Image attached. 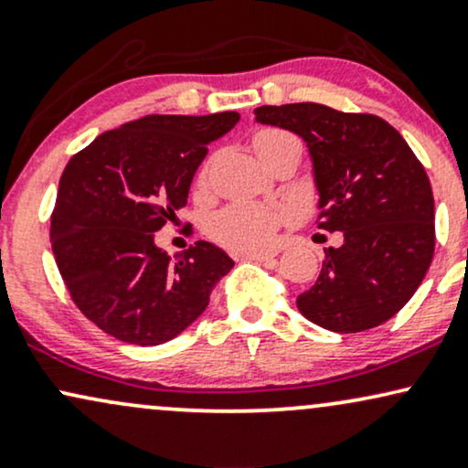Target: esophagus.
<instances>
[{
	"label": "esophagus",
	"mask_w": 468,
	"mask_h": 468,
	"mask_svg": "<svg viewBox=\"0 0 468 468\" xmlns=\"http://www.w3.org/2000/svg\"><path fill=\"white\" fill-rule=\"evenodd\" d=\"M244 257L250 261H272L275 252H246Z\"/></svg>",
	"instance_id": "1"
}]
</instances>
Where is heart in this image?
Segmentation results:
<instances>
[{"label": "heart", "mask_w": 468, "mask_h": 468, "mask_svg": "<svg viewBox=\"0 0 468 468\" xmlns=\"http://www.w3.org/2000/svg\"><path fill=\"white\" fill-rule=\"evenodd\" d=\"M252 149L261 163H268L277 154L294 152L302 154V141L294 133L283 130H261L252 136ZM283 222V211L275 207L257 202H235L218 211L208 219L207 230L213 241L230 250H261L272 244L279 224Z\"/></svg>", "instance_id": "obj_1"}]
</instances>
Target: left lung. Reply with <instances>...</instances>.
Instances as JSON below:
<instances>
[{
  "label": "left lung",
  "mask_w": 468,
  "mask_h": 468,
  "mask_svg": "<svg viewBox=\"0 0 468 468\" xmlns=\"http://www.w3.org/2000/svg\"><path fill=\"white\" fill-rule=\"evenodd\" d=\"M255 118L303 138L319 189L316 224L343 233V244L325 250L314 286L299 294V313L341 335L385 324L413 297L436 249L420 160L374 114L290 103L257 107Z\"/></svg>",
  "instance_id": "1"
}]
</instances>
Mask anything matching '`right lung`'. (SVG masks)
Wrapping results in <instances>:
<instances>
[{"instance_id": "right-lung-1", "label": "right lung", "mask_w": 468, "mask_h": 468, "mask_svg": "<svg viewBox=\"0 0 468 468\" xmlns=\"http://www.w3.org/2000/svg\"><path fill=\"white\" fill-rule=\"evenodd\" d=\"M238 121V112L149 114L69 158L52 211V252L72 302L105 335L132 346L178 336L233 268L208 241L171 260L154 233L186 204L208 144Z\"/></svg>"}]
</instances>
